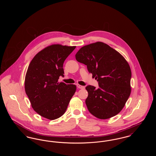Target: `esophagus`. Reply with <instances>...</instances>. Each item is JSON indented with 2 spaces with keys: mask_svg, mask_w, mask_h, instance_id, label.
Listing matches in <instances>:
<instances>
[{
  "mask_svg": "<svg viewBox=\"0 0 156 156\" xmlns=\"http://www.w3.org/2000/svg\"><path fill=\"white\" fill-rule=\"evenodd\" d=\"M76 87H77V88H78L79 89H83V88H84V87H83V86H82V85H79V84H77Z\"/></svg>",
  "mask_w": 156,
  "mask_h": 156,
  "instance_id": "obj_1",
  "label": "esophagus"
}]
</instances>
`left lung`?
Wrapping results in <instances>:
<instances>
[{"instance_id":"obj_1","label":"left lung","mask_w":156,"mask_h":156,"mask_svg":"<svg viewBox=\"0 0 156 156\" xmlns=\"http://www.w3.org/2000/svg\"><path fill=\"white\" fill-rule=\"evenodd\" d=\"M77 61L87 66L99 88L88 85L85 103L89 112L101 119H109L122 111L130 95L132 73L125 58L109 45L97 42L82 47Z\"/></svg>"}]
</instances>
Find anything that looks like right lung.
I'll return each instance as SVG.
<instances>
[{"mask_svg":"<svg viewBox=\"0 0 156 156\" xmlns=\"http://www.w3.org/2000/svg\"><path fill=\"white\" fill-rule=\"evenodd\" d=\"M75 46L50 45L38 52L30 62L25 77V91L32 108L50 120L59 118L67 110L76 86L58 82L64 76L63 64Z\"/></svg>","mask_w":156,"mask_h":156,"instance_id":"right-lung-1","label":"right lung"}]
</instances>
